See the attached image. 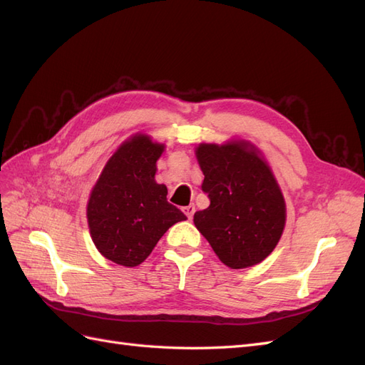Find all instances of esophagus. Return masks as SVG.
Here are the masks:
<instances>
[{"label": "esophagus", "mask_w": 365, "mask_h": 365, "mask_svg": "<svg viewBox=\"0 0 365 365\" xmlns=\"http://www.w3.org/2000/svg\"><path fill=\"white\" fill-rule=\"evenodd\" d=\"M182 212L185 213V216H187V217L192 219V217H193V215H195V212H196V208H195V205H187V207H184V208H182Z\"/></svg>", "instance_id": "esophagus-1"}]
</instances>
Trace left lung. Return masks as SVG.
<instances>
[{
    "label": "left lung",
    "mask_w": 365,
    "mask_h": 365,
    "mask_svg": "<svg viewBox=\"0 0 365 365\" xmlns=\"http://www.w3.org/2000/svg\"><path fill=\"white\" fill-rule=\"evenodd\" d=\"M195 155L210 197V205L195 213V227L228 268L260 263L286 224L284 197L268 161L247 140L201 143Z\"/></svg>",
    "instance_id": "8db88e82"
}]
</instances>
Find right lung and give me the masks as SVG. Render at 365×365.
Returning a JSON list of instances; mask_svg holds the SVG:
<instances>
[{
  "label": "right lung",
  "mask_w": 365,
  "mask_h": 365,
  "mask_svg": "<svg viewBox=\"0 0 365 365\" xmlns=\"http://www.w3.org/2000/svg\"><path fill=\"white\" fill-rule=\"evenodd\" d=\"M164 149L146 134L132 135L109 157L90 193L91 239L103 257L121 267L145 262L165 231L187 219L168 202V187L155 181Z\"/></svg>",
  "instance_id": "1"
}]
</instances>
